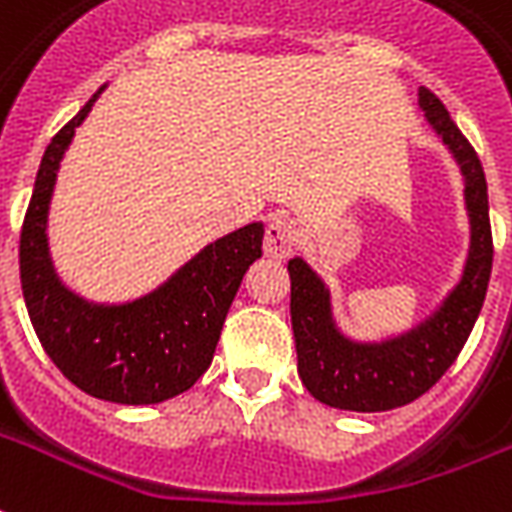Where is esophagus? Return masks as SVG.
<instances>
[{"label":"esophagus","instance_id":"obj_1","mask_svg":"<svg viewBox=\"0 0 512 512\" xmlns=\"http://www.w3.org/2000/svg\"><path fill=\"white\" fill-rule=\"evenodd\" d=\"M295 244H298V227L293 219L276 217L268 222L266 236H263V252L274 260H285L293 255Z\"/></svg>","mask_w":512,"mask_h":512}]
</instances>
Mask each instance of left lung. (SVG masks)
Returning a JSON list of instances; mask_svg holds the SVG:
<instances>
[{
	"label": "left lung",
	"instance_id": "left-lung-1",
	"mask_svg": "<svg viewBox=\"0 0 512 512\" xmlns=\"http://www.w3.org/2000/svg\"><path fill=\"white\" fill-rule=\"evenodd\" d=\"M418 102L464 176L467 266L442 306L423 323L382 342H352L336 328L331 293L323 279L301 257L287 263L298 374L314 399L336 410L385 412L423 396L453 366L486 301L494 263L486 173L437 94L420 86Z\"/></svg>",
	"mask_w": 512,
	"mask_h": 512
}]
</instances>
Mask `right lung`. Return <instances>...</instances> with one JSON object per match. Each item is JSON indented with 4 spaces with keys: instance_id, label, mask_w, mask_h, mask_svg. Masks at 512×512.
Listing matches in <instances>:
<instances>
[{
    "instance_id": "right-lung-1",
    "label": "right lung",
    "mask_w": 512,
    "mask_h": 512,
    "mask_svg": "<svg viewBox=\"0 0 512 512\" xmlns=\"http://www.w3.org/2000/svg\"><path fill=\"white\" fill-rule=\"evenodd\" d=\"M102 89L45 149L21 227V290L43 350L73 385L102 401L160 404L211 366L246 268L263 255V222L203 246L168 282L127 304H92L64 287L48 252V208L64 151Z\"/></svg>"
}]
</instances>
